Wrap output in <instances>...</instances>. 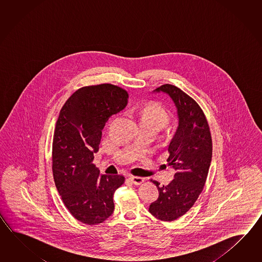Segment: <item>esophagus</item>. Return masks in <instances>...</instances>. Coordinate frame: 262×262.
Segmentation results:
<instances>
[{
  "mask_svg": "<svg viewBox=\"0 0 262 262\" xmlns=\"http://www.w3.org/2000/svg\"><path fill=\"white\" fill-rule=\"evenodd\" d=\"M129 180L136 185H139V184H142L144 182V178L142 177H139V176H130Z\"/></svg>",
  "mask_w": 262,
  "mask_h": 262,
  "instance_id": "obj_1",
  "label": "esophagus"
}]
</instances>
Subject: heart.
<instances>
[{
    "instance_id": "1",
    "label": "heart",
    "mask_w": 262,
    "mask_h": 262,
    "mask_svg": "<svg viewBox=\"0 0 262 262\" xmlns=\"http://www.w3.org/2000/svg\"><path fill=\"white\" fill-rule=\"evenodd\" d=\"M139 117L141 125H152L159 130L165 127L170 119L168 112L157 105L146 106L139 112Z\"/></svg>"
}]
</instances>
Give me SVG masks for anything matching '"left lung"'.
Segmentation results:
<instances>
[{
	"label": "left lung",
	"instance_id": "8db88e82",
	"mask_svg": "<svg viewBox=\"0 0 262 262\" xmlns=\"http://www.w3.org/2000/svg\"><path fill=\"white\" fill-rule=\"evenodd\" d=\"M152 93L170 97L177 110L178 127L168 145V166L174 179L160 186L152 181L159 196L150 205L149 212L162 221H173L188 212L201 195L212 161V137L201 106L178 87L165 84Z\"/></svg>",
	"mask_w": 262,
	"mask_h": 262
}]
</instances>
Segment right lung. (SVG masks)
<instances>
[{"instance_id": "1", "label": "right lung", "mask_w": 262, "mask_h": 262, "mask_svg": "<svg viewBox=\"0 0 262 262\" xmlns=\"http://www.w3.org/2000/svg\"><path fill=\"white\" fill-rule=\"evenodd\" d=\"M128 94L112 84L83 87L61 107L52 143V171L64 205L78 221L97 225L114 211L122 175L100 174L92 162L108 118L123 111Z\"/></svg>"}]
</instances>
